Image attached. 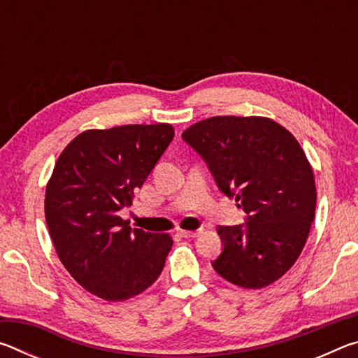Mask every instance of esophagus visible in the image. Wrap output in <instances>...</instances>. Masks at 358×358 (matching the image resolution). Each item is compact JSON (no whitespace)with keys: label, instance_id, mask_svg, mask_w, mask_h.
I'll use <instances>...</instances> for the list:
<instances>
[{"label":"esophagus","instance_id":"esophagus-1","mask_svg":"<svg viewBox=\"0 0 358 358\" xmlns=\"http://www.w3.org/2000/svg\"><path fill=\"white\" fill-rule=\"evenodd\" d=\"M178 235L183 238H194L199 235V230H178Z\"/></svg>","mask_w":358,"mask_h":358}]
</instances>
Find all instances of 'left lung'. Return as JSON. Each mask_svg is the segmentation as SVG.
I'll list each match as a JSON object with an SVG mask.
<instances>
[{
  "label": "left lung",
  "instance_id": "8db88e82",
  "mask_svg": "<svg viewBox=\"0 0 358 358\" xmlns=\"http://www.w3.org/2000/svg\"><path fill=\"white\" fill-rule=\"evenodd\" d=\"M181 137L246 213L245 224L217 227L216 273L245 289L270 286L299 259L314 221L316 185L305 151L264 117H211Z\"/></svg>",
  "mask_w": 358,
  "mask_h": 358
}]
</instances>
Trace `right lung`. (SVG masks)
Segmentation results:
<instances>
[{"label": "right lung", "instance_id": "add662e5", "mask_svg": "<svg viewBox=\"0 0 358 358\" xmlns=\"http://www.w3.org/2000/svg\"><path fill=\"white\" fill-rule=\"evenodd\" d=\"M171 124H126L78 134L59 155L45 189V221L64 268L83 289L123 301L148 289L173 245L169 234L131 229V207L172 142Z\"/></svg>", "mask_w": 358, "mask_h": 358}]
</instances>
